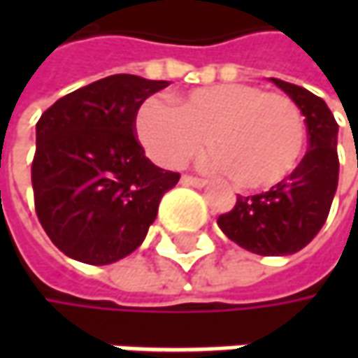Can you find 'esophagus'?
<instances>
[{
	"label": "esophagus",
	"mask_w": 358,
	"mask_h": 358,
	"mask_svg": "<svg viewBox=\"0 0 358 358\" xmlns=\"http://www.w3.org/2000/svg\"><path fill=\"white\" fill-rule=\"evenodd\" d=\"M181 183L183 185H191V187H205V179H201V177H193V175H183L181 177Z\"/></svg>",
	"instance_id": "1"
}]
</instances>
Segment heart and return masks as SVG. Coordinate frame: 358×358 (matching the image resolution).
<instances>
[{
    "label": "heart",
    "instance_id": "heart-1",
    "mask_svg": "<svg viewBox=\"0 0 358 358\" xmlns=\"http://www.w3.org/2000/svg\"><path fill=\"white\" fill-rule=\"evenodd\" d=\"M137 137L163 167H181L211 137L207 165L231 175L241 189H271L285 181L305 149V121L285 93L249 83L197 87L177 99L153 95L135 119Z\"/></svg>",
    "mask_w": 358,
    "mask_h": 358
}]
</instances>
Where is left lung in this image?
I'll return each mask as SVG.
<instances>
[{
	"instance_id": "8db88e82",
	"label": "left lung",
	"mask_w": 358,
	"mask_h": 358,
	"mask_svg": "<svg viewBox=\"0 0 358 358\" xmlns=\"http://www.w3.org/2000/svg\"><path fill=\"white\" fill-rule=\"evenodd\" d=\"M301 109L309 149L296 169L265 193L237 197L217 223L239 247L263 257L293 255L324 225L338 183V125L321 97L295 83L271 77Z\"/></svg>"
}]
</instances>
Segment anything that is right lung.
<instances>
[{"instance_id":"add662e5","label":"right lung","mask_w":358,"mask_h":358,"mask_svg":"<svg viewBox=\"0 0 358 358\" xmlns=\"http://www.w3.org/2000/svg\"><path fill=\"white\" fill-rule=\"evenodd\" d=\"M167 81L119 73L67 93L35 125V213L51 243L76 261L109 265L133 253L179 173L145 157L135 119Z\"/></svg>"}]
</instances>
